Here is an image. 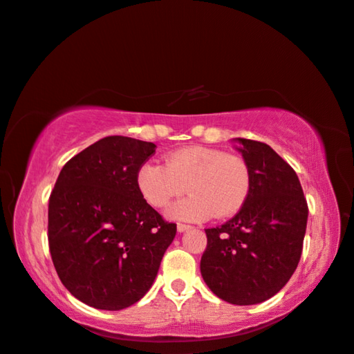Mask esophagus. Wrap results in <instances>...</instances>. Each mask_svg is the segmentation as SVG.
Returning <instances> with one entry per match:
<instances>
[{
	"mask_svg": "<svg viewBox=\"0 0 354 354\" xmlns=\"http://www.w3.org/2000/svg\"><path fill=\"white\" fill-rule=\"evenodd\" d=\"M192 226H189V225H178L176 226V229H178V232H184V231H189V229H191Z\"/></svg>",
	"mask_w": 354,
	"mask_h": 354,
	"instance_id": "34e87169",
	"label": "esophagus"
}]
</instances>
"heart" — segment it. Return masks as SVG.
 <instances>
[{
	"instance_id": "heart-1",
	"label": "heart",
	"mask_w": 354,
	"mask_h": 354,
	"mask_svg": "<svg viewBox=\"0 0 354 354\" xmlns=\"http://www.w3.org/2000/svg\"><path fill=\"white\" fill-rule=\"evenodd\" d=\"M136 186L144 201L163 208L181 196H191L168 208L175 221H205L212 216H232L247 202L252 176L243 158L203 146L183 147L168 153L165 165L146 162L139 167Z\"/></svg>"
}]
</instances>
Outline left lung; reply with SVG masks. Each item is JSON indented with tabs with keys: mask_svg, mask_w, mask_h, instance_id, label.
<instances>
[{
	"mask_svg": "<svg viewBox=\"0 0 354 354\" xmlns=\"http://www.w3.org/2000/svg\"><path fill=\"white\" fill-rule=\"evenodd\" d=\"M236 141L250 170V194L236 216L205 229L201 272L218 298L245 306L274 297L295 272L308 203L297 173L268 144Z\"/></svg>",
	"mask_w": 354,
	"mask_h": 354,
	"instance_id": "1",
	"label": "left lung"
}]
</instances>
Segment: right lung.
Returning a JSON list of instances; mask_svg holds the SVG:
<instances>
[{
    "mask_svg": "<svg viewBox=\"0 0 354 354\" xmlns=\"http://www.w3.org/2000/svg\"><path fill=\"white\" fill-rule=\"evenodd\" d=\"M156 144L107 136L72 157L49 197L48 242L57 276L80 301L118 311L149 292L176 236L144 201L139 167Z\"/></svg>",
    "mask_w": 354,
    "mask_h": 354,
    "instance_id": "add662e5",
    "label": "right lung"
}]
</instances>
